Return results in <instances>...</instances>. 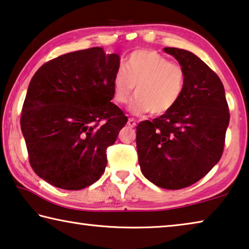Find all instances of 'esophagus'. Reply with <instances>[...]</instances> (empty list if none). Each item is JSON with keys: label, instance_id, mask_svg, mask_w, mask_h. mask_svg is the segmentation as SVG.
I'll list each match as a JSON object with an SVG mask.
<instances>
[{"label": "esophagus", "instance_id": "obj_1", "mask_svg": "<svg viewBox=\"0 0 249 249\" xmlns=\"http://www.w3.org/2000/svg\"><path fill=\"white\" fill-rule=\"evenodd\" d=\"M128 125L129 127H131V128H133L136 125V120L133 119V118H129L128 119Z\"/></svg>", "mask_w": 249, "mask_h": 249}]
</instances>
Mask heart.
Returning a JSON list of instances; mask_svg holds the SVG:
<instances>
[{
    "instance_id": "b5f03b06",
    "label": "heart",
    "mask_w": 249,
    "mask_h": 249,
    "mask_svg": "<svg viewBox=\"0 0 249 249\" xmlns=\"http://www.w3.org/2000/svg\"><path fill=\"white\" fill-rule=\"evenodd\" d=\"M185 83L186 73L180 64L154 50H138L129 55L124 69H118L114 73L112 98L117 105H124L135 89L130 112L161 116L177 106Z\"/></svg>"
}]
</instances>
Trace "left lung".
<instances>
[{
    "label": "left lung",
    "instance_id": "left-lung-1",
    "mask_svg": "<svg viewBox=\"0 0 249 249\" xmlns=\"http://www.w3.org/2000/svg\"><path fill=\"white\" fill-rule=\"evenodd\" d=\"M186 73L177 106L137 127L141 173L163 189H181L207 175L223 155L229 124L225 89L218 75L194 53L164 48Z\"/></svg>",
    "mask_w": 249,
    "mask_h": 249
}]
</instances>
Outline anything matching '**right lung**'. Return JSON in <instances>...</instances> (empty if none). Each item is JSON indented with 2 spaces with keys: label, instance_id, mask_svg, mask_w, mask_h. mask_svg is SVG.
Instances as JSON below:
<instances>
[{
  "label": "right lung",
  "instance_id": "add662e5",
  "mask_svg": "<svg viewBox=\"0 0 249 249\" xmlns=\"http://www.w3.org/2000/svg\"><path fill=\"white\" fill-rule=\"evenodd\" d=\"M120 56L95 47L44 63L29 85L21 130L32 169L50 185L79 190L105 173L107 148L128 118L111 102Z\"/></svg>",
  "mask_w": 249,
  "mask_h": 249
}]
</instances>
